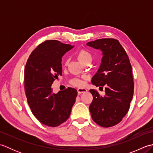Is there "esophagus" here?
Wrapping results in <instances>:
<instances>
[{
    "label": "esophagus",
    "instance_id": "34e87169",
    "mask_svg": "<svg viewBox=\"0 0 153 153\" xmlns=\"http://www.w3.org/2000/svg\"><path fill=\"white\" fill-rule=\"evenodd\" d=\"M77 93H78V94L84 93H86L87 91V90L85 88H78L77 89Z\"/></svg>",
    "mask_w": 153,
    "mask_h": 153
}]
</instances>
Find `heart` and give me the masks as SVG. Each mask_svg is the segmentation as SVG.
Instances as JSON below:
<instances>
[{"label":"heart","mask_w":153,"mask_h":153,"mask_svg":"<svg viewBox=\"0 0 153 153\" xmlns=\"http://www.w3.org/2000/svg\"><path fill=\"white\" fill-rule=\"evenodd\" d=\"M77 58L80 62L82 63L83 64H85L87 62H91L92 60L91 54L88 51L84 49H81L77 52ZM68 63V60H66V62H65V64L66 65ZM71 83L74 85L76 86H82L83 85V82L78 79H74L73 80H71Z\"/></svg>","instance_id":"1"}]
</instances>
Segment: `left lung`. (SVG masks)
<instances>
[{"label":"left lung","mask_w":153,"mask_h":153,"mask_svg":"<svg viewBox=\"0 0 153 153\" xmlns=\"http://www.w3.org/2000/svg\"><path fill=\"white\" fill-rule=\"evenodd\" d=\"M87 45L102 51L101 64L91 82L102 89L105 87L104 96L89 90L93 97L91 114L98 125L112 127L122 121L130 106L134 88L131 65L124 48L114 39H100Z\"/></svg>","instance_id":"1"}]
</instances>
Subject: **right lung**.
Masks as SVG:
<instances>
[{"label":"right lung","mask_w":153,"mask_h":153,"mask_svg":"<svg viewBox=\"0 0 153 153\" xmlns=\"http://www.w3.org/2000/svg\"><path fill=\"white\" fill-rule=\"evenodd\" d=\"M74 46L47 40L31 53L24 70V88L33 114L44 125L56 127L69 118L77 90L68 87L55 94L51 85L62 76V57Z\"/></svg>","instance_id":"1"}]
</instances>
